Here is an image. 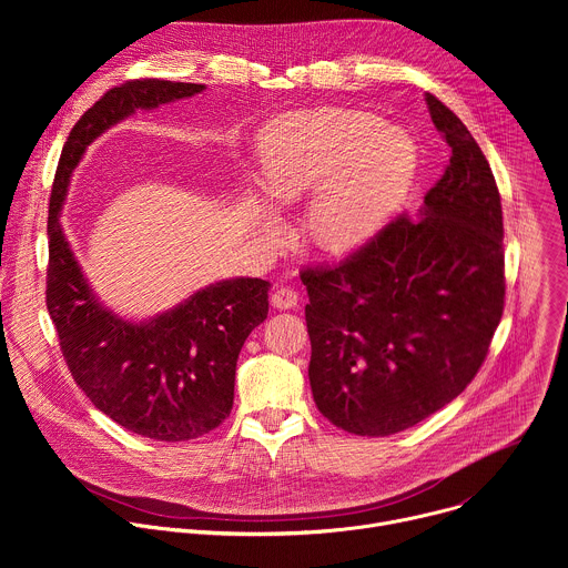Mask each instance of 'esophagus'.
Segmentation results:
<instances>
[{"label":"esophagus","mask_w":568,"mask_h":568,"mask_svg":"<svg viewBox=\"0 0 568 568\" xmlns=\"http://www.w3.org/2000/svg\"><path fill=\"white\" fill-rule=\"evenodd\" d=\"M296 303H298V294H296V290H292V287L281 285V287H276L274 294H272V305L278 307V310H292Z\"/></svg>","instance_id":"esophagus-1"}]
</instances>
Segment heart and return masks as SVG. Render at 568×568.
I'll use <instances>...</instances> for the list:
<instances>
[{
	"instance_id": "b5f03b06",
	"label": "heart",
	"mask_w": 568,
	"mask_h": 568,
	"mask_svg": "<svg viewBox=\"0 0 568 568\" xmlns=\"http://www.w3.org/2000/svg\"><path fill=\"white\" fill-rule=\"evenodd\" d=\"M261 186L276 206L310 193L305 231L328 254H346L375 235L407 197L416 175L412 136L348 108L285 114L261 134ZM265 231L276 233L272 215Z\"/></svg>"
}]
</instances>
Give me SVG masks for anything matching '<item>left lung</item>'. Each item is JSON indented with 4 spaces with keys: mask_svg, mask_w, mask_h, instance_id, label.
Returning a JSON list of instances; mask_svg holds the SVG:
<instances>
[{
    "mask_svg": "<svg viewBox=\"0 0 568 568\" xmlns=\"http://www.w3.org/2000/svg\"><path fill=\"white\" fill-rule=\"evenodd\" d=\"M452 148L420 217L390 220L335 267H307L310 386L355 436H390L449 404L488 357L504 314V213L488 159L427 94Z\"/></svg>",
    "mask_w": 568,
    "mask_h": 568,
    "instance_id": "1",
    "label": "left lung"
}]
</instances>
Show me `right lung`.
I'll return each mask as SVG.
<instances>
[{
  "mask_svg": "<svg viewBox=\"0 0 568 568\" xmlns=\"http://www.w3.org/2000/svg\"><path fill=\"white\" fill-rule=\"evenodd\" d=\"M204 85L143 78L105 92L69 132L49 200L47 310L62 357L94 407L143 438L180 443L217 429L233 407L242 344L270 312V283L229 278L132 323L103 307L64 237L60 211L88 145L134 110L195 97Z\"/></svg>",
  "mask_w": 568,
  "mask_h": 568,
  "instance_id": "1",
  "label": "right lung"
}]
</instances>
